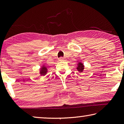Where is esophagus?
<instances>
[{"instance_id": "obj_1", "label": "esophagus", "mask_w": 124, "mask_h": 124, "mask_svg": "<svg viewBox=\"0 0 124 124\" xmlns=\"http://www.w3.org/2000/svg\"><path fill=\"white\" fill-rule=\"evenodd\" d=\"M59 61H65V58L62 57H61L60 58H59Z\"/></svg>"}]
</instances>
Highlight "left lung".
<instances>
[{"label": "left lung", "instance_id": "1", "mask_svg": "<svg viewBox=\"0 0 124 124\" xmlns=\"http://www.w3.org/2000/svg\"><path fill=\"white\" fill-rule=\"evenodd\" d=\"M77 69L79 72H82L83 71V70L84 69V66L83 63H81V62H79L78 63V67Z\"/></svg>", "mask_w": 124, "mask_h": 124}]
</instances>
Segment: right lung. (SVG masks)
I'll use <instances>...</instances> for the list:
<instances>
[{"instance_id": "right-lung-1", "label": "right lung", "mask_w": 124, "mask_h": 124, "mask_svg": "<svg viewBox=\"0 0 124 124\" xmlns=\"http://www.w3.org/2000/svg\"><path fill=\"white\" fill-rule=\"evenodd\" d=\"M47 72V70L46 67L43 66L42 67V68L40 69V73L41 75H45L46 74Z\"/></svg>"}]
</instances>
